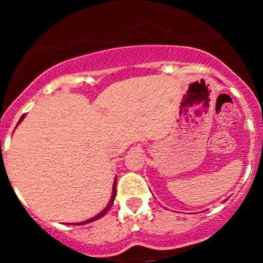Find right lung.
Returning <instances> with one entry per match:
<instances>
[{
  "label": "right lung",
  "mask_w": 263,
  "mask_h": 263,
  "mask_svg": "<svg viewBox=\"0 0 263 263\" xmlns=\"http://www.w3.org/2000/svg\"><path fill=\"white\" fill-rule=\"evenodd\" d=\"M24 117H25V115H23L21 116V118H20V121L17 122V124L20 123L21 121H23L24 119ZM116 181H115V183H113V190H112V197H110V200H109V202H108V205H107V208L104 209V210L102 211V213H99L97 215V216H94V217H91V219H89V220H85V221H82V222H78V224L76 225H84V224H89V222H91V221H95V220H98V219H100V217H103L104 216L105 214L108 213V210H109L110 208H112V205H113V202H115V198H116V192H117V190H116Z\"/></svg>",
  "instance_id": "right-lung-1"
}]
</instances>
